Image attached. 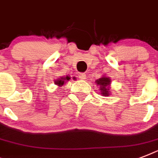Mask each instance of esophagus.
<instances>
[{
  "mask_svg": "<svg viewBox=\"0 0 158 158\" xmlns=\"http://www.w3.org/2000/svg\"><path fill=\"white\" fill-rule=\"evenodd\" d=\"M79 78L81 80H85V79H86V74H84V73H81V74H79Z\"/></svg>",
  "mask_w": 158,
  "mask_h": 158,
  "instance_id": "1",
  "label": "esophagus"
}]
</instances>
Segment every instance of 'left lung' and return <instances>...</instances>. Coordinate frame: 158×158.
<instances>
[{"mask_svg": "<svg viewBox=\"0 0 158 158\" xmlns=\"http://www.w3.org/2000/svg\"><path fill=\"white\" fill-rule=\"evenodd\" d=\"M110 83H111V79L105 75L96 80V84L98 86V90L100 91L99 93L103 97H107L110 95V91H111Z\"/></svg>", "mask_w": 158, "mask_h": 158, "instance_id": "1", "label": "left lung"}]
</instances>
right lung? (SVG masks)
<instances>
[{"mask_svg": "<svg viewBox=\"0 0 158 158\" xmlns=\"http://www.w3.org/2000/svg\"><path fill=\"white\" fill-rule=\"evenodd\" d=\"M70 78H71V77L69 76V75H66V76H64V77H60L59 79L54 80V83L55 84H56L58 87H61L63 86L64 84H66L67 81L69 80ZM73 79L74 80V79H76V78H75V77H73Z\"/></svg>", "mask_w": 158, "mask_h": 158, "instance_id": "obj_1", "label": "right lung"}]
</instances>
